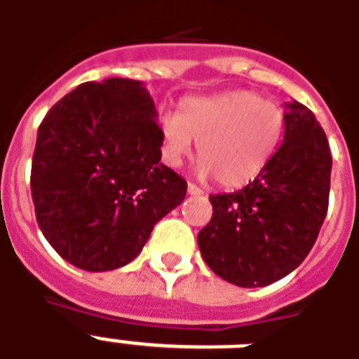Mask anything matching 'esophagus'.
I'll return each mask as SVG.
<instances>
[{
  "mask_svg": "<svg viewBox=\"0 0 359 359\" xmlns=\"http://www.w3.org/2000/svg\"><path fill=\"white\" fill-rule=\"evenodd\" d=\"M188 194H190V196H203L205 191H203L199 186L191 184V182H190V184H188Z\"/></svg>",
  "mask_w": 359,
  "mask_h": 359,
  "instance_id": "obj_1",
  "label": "esophagus"
}]
</instances>
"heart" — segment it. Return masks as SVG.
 <instances>
[{"instance_id":"heart-1","label":"heart","mask_w":359,"mask_h":359,"mask_svg":"<svg viewBox=\"0 0 359 359\" xmlns=\"http://www.w3.org/2000/svg\"><path fill=\"white\" fill-rule=\"evenodd\" d=\"M285 114L253 91H227L186 98L179 115L162 121L165 158L179 165L190 156L194 140L203 175L225 188L250 184L266 169L283 137Z\"/></svg>"}]
</instances>
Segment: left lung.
<instances>
[{
  "mask_svg": "<svg viewBox=\"0 0 359 359\" xmlns=\"http://www.w3.org/2000/svg\"><path fill=\"white\" fill-rule=\"evenodd\" d=\"M332 154L304 104H285V135L266 169L233 194L210 196L212 219L197 235L210 270L245 289L266 287L302 264L328 212Z\"/></svg>",
  "mask_w": 359,
  "mask_h": 359,
  "instance_id": "left-lung-1",
  "label": "left lung"
}]
</instances>
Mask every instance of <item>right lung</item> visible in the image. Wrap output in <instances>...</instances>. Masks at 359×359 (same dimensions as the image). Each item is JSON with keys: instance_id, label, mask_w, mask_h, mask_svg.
I'll return each mask as SVG.
<instances>
[{"instance_id": "obj_1", "label": "right lung", "mask_w": 359, "mask_h": 359, "mask_svg": "<svg viewBox=\"0 0 359 359\" xmlns=\"http://www.w3.org/2000/svg\"><path fill=\"white\" fill-rule=\"evenodd\" d=\"M154 100L137 80L81 83L36 132L31 197L42 235L70 264L115 270L179 207L186 180L160 163Z\"/></svg>"}]
</instances>
